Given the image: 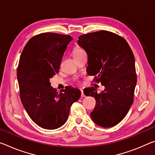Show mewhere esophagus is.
<instances>
[{
  "label": "esophagus",
  "instance_id": "34e87169",
  "mask_svg": "<svg viewBox=\"0 0 155 155\" xmlns=\"http://www.w3.org/2000/svg\"><path fill=\"white\" fill-rule=\"evenodd\" d=\"M81 97H84L85 94H84V93H83V90H81Z\"/></svg>",
  "mask_w": 155,
  "mask_h": 155
}]
</instances>
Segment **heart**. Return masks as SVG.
Instances as JSON below:
<instances>
[{
	"label": "heart",
	"instance_id": "heart-1",
	"mask_svg": "<svg viewBox=\"0 0 155 155\" xmlns=\"http://www.w3.org/2000/svg\"><path fill=\"white\" fill-rule=\"evenodd\" d=\"M83 52H85L84 50H82V49L81 48H76L74 49V50L72 51V56L74 58L77 57L78 55H80L81 54H82Z\"/></svg>",
	"mask_w": 155,
	"mask_h": 155
}]
</instances>
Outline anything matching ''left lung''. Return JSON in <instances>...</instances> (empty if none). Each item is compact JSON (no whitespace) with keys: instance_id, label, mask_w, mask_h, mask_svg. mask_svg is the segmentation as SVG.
Returning a JSON list of instances; mask_svg holds the SVG:
<instances>
[{"instance_id":"8db88e82","label":"left lung","mask_w":155,"mask_h":155,"mask_svg":"<svg viewBox=\"0 0 155 155\" xmlns=\"http://www.w3.org/2000/svg\"><path fill=\"white\" fill-rule=\"evenodd\" d=\"M78 45L87 54L88 74L105 87L101 92L94 87L84 90L97 102L90 117L101 127L116 126L133 103L137 75L130 47L121 36L105 30L80 36Z\"/></svg>"}]
</instances>
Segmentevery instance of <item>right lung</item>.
Wrapping results in <instances>:
<instances>
[{
  "label": "right lung",
  "instance_id": "obj_1",
  "mask_svg": "<svg viewBox=\"0 0 155 155\" xmlns=\"http://www.w3.org/2000/svg\"><path fill=\"white\" fill-rule=\"evenodd\" d=\"M72 36L43 33L29 39L22 51L17 79L22 104L31 120L43 128L54 130L67 121L71 105L81 91L66 87L58 94L50 79L58 73Z\"/></svg>",
  "mask_w": 155,
  "mask_h": 155
}]
</instances>
